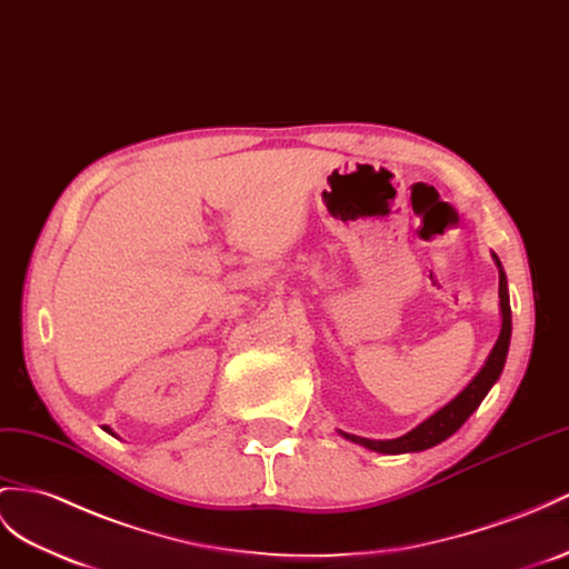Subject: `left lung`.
<instances>
[{
	"instance_id": "left-lung-1",
	"label": "left lung",
	"mask_w": 569,
	"mask_h": 569,
	"mask_svg": "<svg viewBox=\"0 0 569 569\" xmlns=\"http://www.w3.org/2000/svg\"><path fill=\"white\" fill-rule=\"evenodd\" d=\"M492 259L500 269L502 329H500V337H498V341H495L492 351L486 360V366L480 368V372L469 382V387H466L459 397L451 399L447 406H442L440 411L432 413L428 420H423V423H420L418 428L397 437V440H368V437L348 435V432L339 430L346 437V440L368 447L372 451H380V455H406V451H423V449H430L435 445L445 442L447 437L455 435L466 423V420H469V416L478 409L480 401L486 399V395L492 389V385L500 380L505 360H507V351H509V339H512V310H509L507 276L502 271L498 254H492Z\"/></svg>"
}]
</instances>
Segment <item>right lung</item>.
<instances>
[{"label":"right lung","instance_id":"right-lung-1","mask_svg":"<svg viewBox=\"0 0 569 569\" xmlns=\"http://www.w3.org/2000/svg\"><path fill=\"white\" fill-rule=\"evenodd\" d=\"M103 430H106V432H110V435H114V432H112L108 426H103Z\"/></svg>","mask_w":569,"mask_h":569}]
</instances>
